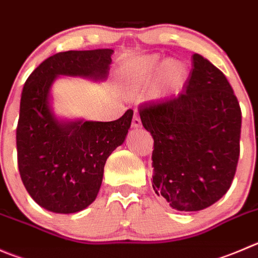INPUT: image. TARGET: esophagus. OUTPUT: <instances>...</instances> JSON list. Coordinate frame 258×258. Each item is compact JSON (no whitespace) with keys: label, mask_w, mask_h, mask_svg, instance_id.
Returning a JSON list of instances; mask_svg holds the SVG:
<instances>
[{"label":"esophagus","mask_w":258,"mask_h":258,"mask_svg":"<svg viewBox=\"0 0 258 258\" xmlns=\"http://www.w3.org/2000/svg\"><path fill=\"white\" fill-rule=\"evenodd\" d=\"M132 127H134V128L141 127V119H140V116L137 113H135L134 118H132Z\"/></svg>","instance_id":"34e87169"}]
</instances>
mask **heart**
<instances>
[{"mask_svg":"<svg viewBox=\"0 0 258 258\" xmlns=\"http://www.w3.org/2000/svg\"><path fill=\"white\" fill-rule=\"evenodd\" d=\"M161 73L156 94L166 97L181 88L186 81V68L181 62L162 61L156 55L146 56L136 62H132L124 71L127 88L132 93L141 92L151 86L156 77Z\"/></svg>","mask_w":258,"mask_h":258,"instance_id":"1","label":"heart"}]
</instances>
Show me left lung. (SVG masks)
<instances>
[{"label": "left lung", "mask_w": 258, "mask_h": 258, "mask_svg": "<svg viewBox=\"0 0 258 258\" xmlns=\"http://www.w3.org/2000/svg\"><path fill=\"white\" fill-rule=\"evenodd\" d=\"M176 97L139 107L154 139L152 187L170 207L197 212L218 202L233 181L242 113L226 76L192 55V71Z\"/></svg>", "instance_id": "1"}]
</instances>
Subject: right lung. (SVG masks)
Returning a JSON list of instances; mask_svg holds the SVG:
<instances>
[{"instance_id": "1", "label": "right lung", "mask_w": 258, "mask_h": 258, "mask_svg": "<svg viewBox=\"0 0 258 258\" xmlns=\"http://www.w3.org/2000/svg\"><path fill=\"white\" fill-rule=\"evenodd\" d=\"M112 54V49L57 52L25 82L16 128L17 164L30 197L47 211L76 213L93 203L106 160L126 139L132 109L111 122H59L49 104L57 76L106 79Z\"/></svg>"}]
</instances>
